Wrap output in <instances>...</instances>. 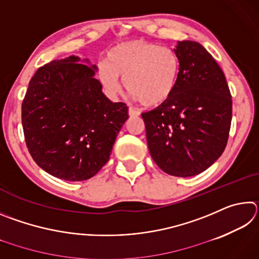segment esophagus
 I'll list each match as a JSON object with an SVG mask.
<instances>
[{
	"label": "esophagus",
	"mask_w": 259,
	"mask_h": 259,
	"mask_svg": "<svg viewBox=\"0 0 259 259\" xmlns=\"http://www.w3.org/2000/svg\"><path fill=\"white\" fill-rule=\"evenodd\" d=\"M129 115L130 116H138L139 115V113L136 111V109H134V108H129Z\"/></svg>",
	"instance_id": "esophagus-1"
}]
</instances>
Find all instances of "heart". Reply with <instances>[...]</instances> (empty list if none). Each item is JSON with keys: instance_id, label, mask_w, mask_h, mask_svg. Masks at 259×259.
<instances>
[{"instance_id": "1", "label": "heart", "mask_w": 259, "mask_h": 259, "mask_svg": "<svg viewBox=\"0 0 259 259\" xmlns=\"http://www.w3.org/2000/svg\"><path fill=\"white\" fill-rule=\"evenodd\" d=\"M181 59L169 47L145 40L119 43L107 51L98 77L108 94L120 90L123 78L126 91L147 108L159 107L171 98L176 89Z\"/></svg>"}]
</instances>
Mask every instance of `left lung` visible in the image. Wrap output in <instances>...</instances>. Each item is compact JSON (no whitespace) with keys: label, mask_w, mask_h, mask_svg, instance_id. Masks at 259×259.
<instances>
[{"label":"left lung","mask_w":259,"mask_h":259,"mask_svg":"<svg viewBox=\"0 0 259 259\" xmlns=\"http://www.w3.org/2000/svg\"><path fill=\"white\" fill-rule=\"evenodd\" d=\"M181 73L168 102L142 114L148 150L164 172L191 177L224 152L232 121V97L224 73L198 42H178Z\"/></svg>","instance_id":"obj_1"}]
</instances>
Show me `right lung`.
Listing matches in <instances>:
<instances>
[{
    "label": "right lung",
    "mask_w": 259,
    "mask_h": 259,
    "mask_svg": "<svg viewBox=\"0 0 259 259\" xmlns=\"http://www.w3.org/2000/svg\"><path fill=\"white\" fill-rule=\"evenodd\" d=\"M78 61L71 56L38 68L21 104L29 154L45 171L68 182L94 177L106 164L129 117L124 103L103 94L94 76L97 67Z\"/></svg>",
    "instance_id": "1"
}]
</instances>
